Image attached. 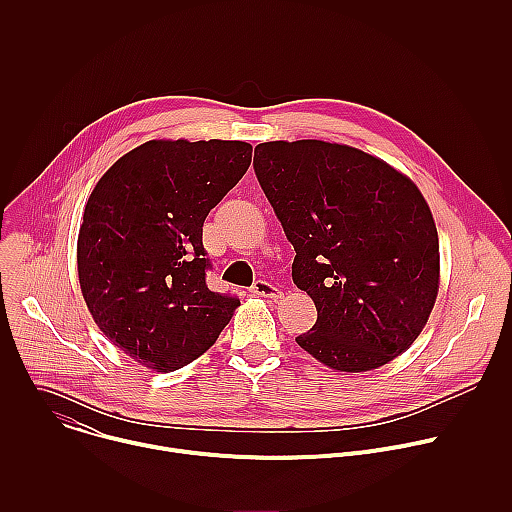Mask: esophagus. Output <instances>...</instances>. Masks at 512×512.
<instances>
[{"mask_svg":"<svg viewBox=\"0 0 512 512\" xmlns=\"http://www.w3.org/2000/svg\"><path fill=\"white\" fill-rule=\"evenodd\" d=\"M251 291H253L255 296H261V298H271V300L281 298V289H279V287H275L273 283L265 281V279H257V281L253 283Z\"/></svg>","mask_w":512,"mask_h":512,"instance_id":"34e87169","label":"esophagus"}]
</instances>
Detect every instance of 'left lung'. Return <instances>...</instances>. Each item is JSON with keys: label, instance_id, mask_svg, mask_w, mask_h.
Masks as SVG:
<instances>
[{"label": "left lung", "instance_id": "left-lung-1", "mask_svg": "<svg viewBox=\"0 0 512 512\" xmlns=\"http://www.w3.org/2000/svg\"><path fill=\"white\" fill-rule=\"evenodd\" d=\"M255 176L318 320L296 342L334 371L383 367L421 334L440 287V241L419 188L387 162L320 139L259 143Z\"/></svg>", "mask_w": 512, "mask_h": 512}]
</instances>
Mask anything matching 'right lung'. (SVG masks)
I'll list each match as a JSON object with an SVG mask.
<instances>
[{"instance_id":"obj_1","label":"right lung","mask_w":512,"mask_h":512,"mask_svg":"<svg viewBox=\"0 0 512 512\" xmlns=\"http://www.w3.org/2000/svg\"><path fill=\"white\" fill-rule=\"evenodd\" d=\"M251 154L245 141L152 139L91 192L77 243L83 298L101 332L143 367L182 369L241 304L206 285L202 225Z\"/></svg>"}]
</instances>
